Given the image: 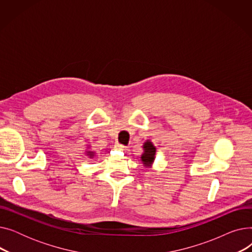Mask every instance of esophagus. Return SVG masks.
<instances>
[{"label":"esophagus","mask_w":252,"mask_h":252,"mask_svg":"<svg viewBox=\"0 0 252 252\" xmlns=\"http://www.w3.org/2000/svg\"><path fill=\"white\" fill-rule=\"evenodd\" d=\"M115 149H117V150H122V151H125L126 149V146H125V145H123V144H116L115 145Z\"/></svg>","instance_id":"1"}]
</instances>
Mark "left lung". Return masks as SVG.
<instances>
[{
    "label": "left lung",
    "instance_id": "8db88e82",
    "mask_svg": "<svg viewBox=\"0 0 252 252\" xmlns=\"http://www.w3.org/2000/svg\"><path fill=\"white\" fill-rule=\"evenodd\" d=\"M144 149H145V151H144V153L141 156L142 161H143V163L145 165L149 166L153 162V160H154V156H155L156 149L152 145V143L148 142V141L144 144Z\"/></svg>",
    "mask_w": 252,
    "mask_h": 252
}]
</instances>
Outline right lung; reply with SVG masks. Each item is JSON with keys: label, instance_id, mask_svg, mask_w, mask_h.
Returning <instances> with one entry per match:
<instances>
[{"label": "right lung", "instance_id": "1", "mask_svg": "<svg viewBox=\"0 0 252 252\" xmlns=\"http://www.w3.org/2000/svg\"><path fill=\"white\" fill-rule=\"evenodd\" d=\"M89 155H90V156H92V155H93V152H89Z\"/></svg>", "mask_w": 252, "mask_h": 252}]
</instances>
